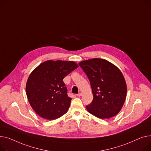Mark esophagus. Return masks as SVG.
Segmentation results:
<instances>
[{
  "mask_svg": "<svg viewBox=\"0 0 151 151\" xmlns=\"http://www.w3.org/2000/svg\"><path fill=\"white\" fill-rule=\"evenodd\" d=\"M82 95V94L80 93H78V94H77V96H78V97H81Z\"/></svg>",
  "mask_w": 151,
  "mask_h": 151,
  "instance_id": "esophagus-1",
  "label": "esophagus"
}]
</instances>
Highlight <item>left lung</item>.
<instances>
[{
    "mask_svg": "<svg viewBox=\"0 0 151 151\" xmlns=\"http://www.w3.org/2000/svg\"><path fill=\"white\" fill-rule=\"evenodd\" d=\"M90 82L93 94L88 111L97 118L109 119L121 110L127 95V85L119 69L110 61L92 58L78 63Z\"/></svg>",
    "mask_w": 151,
    "mask_h": 151,
    "instance_id": "8db88e82",
    "label": "left lung"
}]
</instances>
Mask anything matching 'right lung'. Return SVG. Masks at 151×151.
I'll return each mask as SVG.
<instances>
[{
  "instance_id": "1",
  "label": "right lung",
  "mask_w": 151,
  "mask_h": 151,
  "mask_svg": "<svg viewBox=\"0 0 151 151\" xmlns=\"http://www.w3.org/2000/svg\"><path fill=\"white\" fill-rule=\"evenodd\" d=\"M78 67L73 61L50 60L31 73L25 91L32 108L40 116L53 120L68 111L72 99L67 94L63 80Z\"/></svg>"
}]
</instances>
